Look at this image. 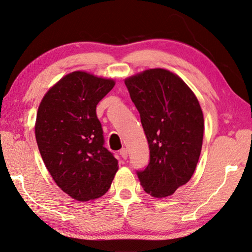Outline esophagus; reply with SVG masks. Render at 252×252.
I'll use <instances>...</instances> for the list:
<instances>
[{
  "mask_svg": "<svg viewBox=\"0 0 252 252\" xmlns=\"http://www.w3.org/2000/svg\"><path fill=\"white\" fill-rule=\"evenodd\" d=\"M120 155L122 156V158H123V159H126V158H127V156H128V154H127V149H126V148H122V149L120 150Z\"/></svg>",
  "mask_w": 252,
  "mask_h": 252,
  "instance_id": "esophagus-1",
  "label": "esophagus"
}]
</instances>
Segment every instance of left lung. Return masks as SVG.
Returning a JSON list of instances; mask_svg holds the SVG:
<instances>
[{
    "label": "left lung",
    "instance_id": "1",
    "mask_svg": "<svg viewBox=\"0 0 252 252\" xmlns=\"http://www.w3.org/2000/svg\"><path fill=\"white\" fill-rule=\"evenodd\" d=\"M140 114L150 160L137 175L145 191L167 197L187 184L200 158L203 112L195 94L181 78L165 69H149L125 80Z\"/></svg>",
    "mask_w": 252,
    "mask_h": 252
}]
</instances>
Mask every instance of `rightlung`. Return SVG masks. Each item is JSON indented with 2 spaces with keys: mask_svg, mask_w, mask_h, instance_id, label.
Wrapping results in <instances>:
<instances>
[{
  "mask_svg": "<svg viewBox=\"0 0 252 252\" xmlns=\"http://www.w3.org/2000/svg\"><path fill=\"white\" fill-rule=\"evenodd\" d=\"M114 85L112 79L74 71L49 89L38 107L35 136L41 158L57 185L77 201L104 195L118 170L96 116V105Z\"/></svg>",
  "mask_w": 252,
  "mask_h": 252,
  "instance_id": "obj_1",
  "label": "right lung"
}]
</instances>
